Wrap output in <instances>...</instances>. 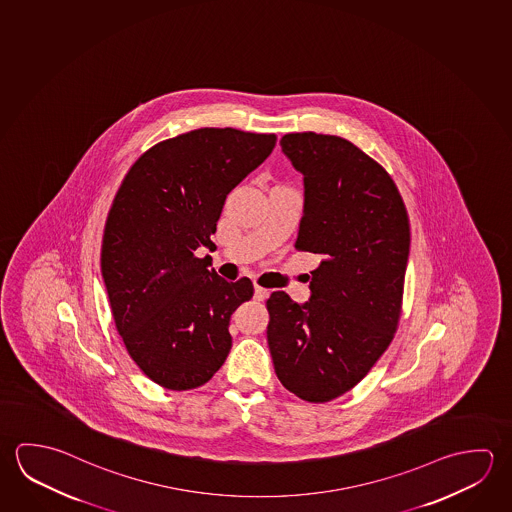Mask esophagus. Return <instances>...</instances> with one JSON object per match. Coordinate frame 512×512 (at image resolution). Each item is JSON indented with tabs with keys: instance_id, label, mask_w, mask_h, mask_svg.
I'll return each instance as SVG.
<instances>
[{
	"instance_id": "34e87169",
	"label": "esophagus",
	"mask_w": 512,
	"mask_h": 512,
	"mask_svg": "<svg viewBox=\"0 0 512 512\" xmlns=\"http://www.w3.org/2000/svg\"><path fill=\"white\" fill-rule=\"evenodd\" d=\"M269 296V289L266 287L255 286V300H259V302H264L266 298Z\"/></svg>"
}]
</instances>
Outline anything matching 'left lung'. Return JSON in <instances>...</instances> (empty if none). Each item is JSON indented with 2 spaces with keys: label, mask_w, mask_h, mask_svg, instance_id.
Masks as SVG:
<instances>
[{
  "label": "left lung",
  "mask_w": 512,
  "mask_h": 512,
  "mask_svg": "<svg viewBox=\"0 0 512 512\" xmlns=\"http://www.w3.org/2000/svg\"><path fill=\"white\" fill-rule=\"evenodd\" d=\"M282 153L304 174L296 250L314 253L309 302L268 298V345L289 392L327 403L358 385L394 338L410 223L388 172L349 140L291 133Z\"/></svg>",
  "instance_id": "left-lung-1"
}]
</instances>
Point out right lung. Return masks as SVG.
<instances>
[{
	"label": "right lung",
	"instance_id": "add662e5",
	"mask_svg": "<svg viewBox=\"0 0 512 512\" xmlns=\"http://www.w3.org/2000/svg\"><path fill=\"white\" fill-rule=\"evenodd\" d=\"M275 135L203 127L151 147L122 181L104 228L100 269L129 356L169 390L205 385L232 349L230 316L253 296L196 257L232 189L268 158Z\"/></svg>",
	"mask_w": 512,
	"mask_h": 512
}]
</instances>
